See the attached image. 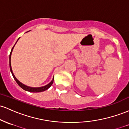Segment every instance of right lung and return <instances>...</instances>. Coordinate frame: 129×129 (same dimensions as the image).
Here are the masks:
<instances>
[{"mask_svg":"<svg viewBox=\"0 0 129 129\" xmlns=\"http://www.w3.org/2000/svg\"><path fill=\"white\" fill-rule=\"evenodd\" d=\"M19 38L18 39L17 42H18V40H19ZM17 42H16V43H17ZM16 43H15V45H16ZM15 45H14L13 47L12 48V51H11L10 54V57H9L10 61H9V63H10V69L11 73H12V75H13V78H14V79H15V80L16 81L17 84H18V85L20 86V87L22 89L26 90V91L31 92H43V91H45V90H47L49 88V87H51V86L52 84H53V81H54V77H53V80H51V81L50 83H49V84H46V86H42V87H29V86H27L25 85V84H22V83H21V82L19 81L18 80L16 77H15V75L13 74V71H12V66H11V56H12V51H13V49L14 47H15Z\"/></svg>","mask_w":129,"mask_h":129,"instance_id":"obj_1","label":"right lung"}]
</instances>
